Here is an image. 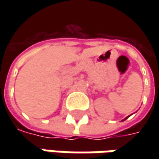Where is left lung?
Wrapping results in <instances>:
<instances>
[{"instance_id": "left-lung-1", "label": "left lung", "mask_w": 159, "mask_h": 159, "mask_svg": "<svg viewBox=\"0 0 159 159\" xmlns=\"http://www.w3.org/2000/svg\"><path fill=\"white\" fill-rule=\"evenodd\" d=\"M128 117H129V116H128ZM128 117H126V118H125V119H123V120H121V121H125V119H127V118H128Z\"/></svg>"}]
</instances>
